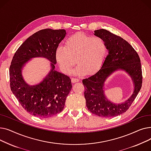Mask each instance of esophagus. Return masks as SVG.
Instances as JSON below:
<instances>
[{"label":"esophagus","instance_id":"1","mask_svg":"<svg viewBox=\"0 0 151 151\" xmlns=\"http://www.w3.org/2000/svg\"><path fill=\"white\" fill-rule=\"evenodd\" d=\"M79 81H80V80H79L78 78H71V82L75 83H77Z\"/></svg>","mask_w":151,"mask_h":151}]
</instances>
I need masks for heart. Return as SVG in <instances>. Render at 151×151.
Instances as JSON below:
<instances>
[{"label": "heart", "instance_id": "1", "mask_svg": "<svg viewBox=\"0 0 151 151\" xmlns=\"http://www.w3.org/2000/svg\"><path fill=\"white\" fill-rule=\"evenodd\" d=\"M106 54L107 45L104 38L79 33L68 38L65 47H58L55 58L63 73H69L76 60L78 66L73 73L91 74L100 68Z\"/></svg>", "mask_w": 151, "mask_h": 151}]
</instances>
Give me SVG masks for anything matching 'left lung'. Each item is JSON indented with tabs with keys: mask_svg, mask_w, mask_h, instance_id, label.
<instances>
[{
	"mask_svg": "<svg viewBox=\"0 0 151 151\" xmlns=\"http://www.w3.org/2000/svg\"><path fill=\"white\" fill-rule=\"evenodd\" d=\"M94 35L105 40L108 54L97 72L83 80L86 104L92 113L100 117H112L125 113L139 92L142 80L141 61L137 51L121 37L104 29L95 30ZM119 69L129 73L135 88L133 94L127 101L117 105L106 99L103 87L106 78Z\"/></svg>",
	"mask_w": 151,
	"mask_h": 151,
	"instance_id": "obj_1",
	"label": "left lung"
}]
</instances>
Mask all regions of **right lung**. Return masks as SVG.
<instances>
[{"instance_id":"add662e5","label":"right lung","mask_w":151,"mask_h":151,"mask_svg":"<svg viewBox=\"0 0 151 151\" xmlns=\"http://www.w3.org/2000/svg\"><path fill=\"white\" fill-rule=\"evenodd\" d=\"M67 34L64 29L40 30L30 36L14 53L10 66V88L26 111L40 117L60 113L72 85L69 76L55 70V51ZM43 57L51 62L52 70L38 85L30 86L23 80L22 68L30 58Z\"/></svg>"}]
</instances>
